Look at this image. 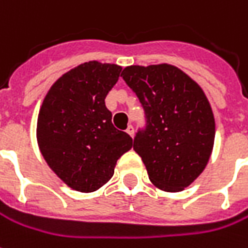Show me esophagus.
I'll list each match as a JSON object with an SVG mask.
<instances>
[{
  "label": "esophagus",
  "instance_id": "obj_1",
  "mask_svg": "<svg viewBox=\"0 0 248 248\" xmlns=\"http://www.w3.org/2000/svg\"><path fill=\"white\" fill-rule=\"evenodd\" d=\"M126 133H127L129 136H131V137H133V136H134V127H133L131 124H129V126H127V129H126Z\"/></svg>",
  "mask_w": 248,
  "mask_h": 248
}]
</instances>
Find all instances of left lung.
Listing matches in <instances>:
<instances>
[{
	"label": "left lung",
	"mask_w": 248,
	"mask_h": 248,
	"mask_svg": "<svg viewBox=\"0 0 248 248\" xmlns=\"http://www.w3.org/2000/svg\"><path fill=\"white\" fill-rule=\"evenodd\" d=\"M121 76L145 110L146 126L133 148L149 179L168 193L185 190L213 151L216 124L208 97L191 77L168 63L131 65Z\"/></svg>",
	"instance_id": "1"
}]
</instances>
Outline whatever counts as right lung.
I'll return each instance as SVG.
<instances>
[{
	"label": "right lung",
	"instance_id": "1",
	"mask_svg": "<svg viewBox=\"0 0 248 248\" xmlns=\"http://www.w3.org/2000/svg\"><path fill=\"white\" fill-rule=\"evenodd\" d=\"M122 67L89 61L62 75L42 103L36 138L40 153L63 183L92 193L114 175L117 160L130 151L131 137L111 122L104 99Z\"/></svg>",
	"mask_w": 248,
	"mask_h": 248
}]
</instances>
